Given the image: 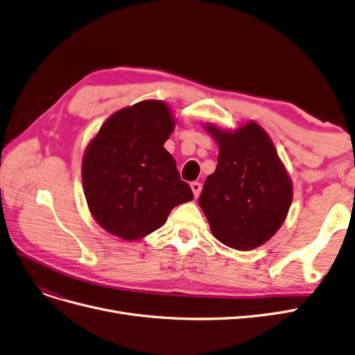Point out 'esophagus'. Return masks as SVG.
I'll use <instances>...</instances> for the list:
<instances>
[{"mask_svg": "<svg viewBox=\"0 0 355 355\" xmlns=\"http://www.w3.org/2000/svg\"><path fill=\"white\" fill-rule=\"evenodd\" d=\"M191 189H192V192H193V196L198 198V196H200V193H201L202 185H201L200 182H192V183H191Z\"/></svg>", "mask_w": 355, "mask_h": 355, "instance_id": "esophagus-1", "label": "esophagus"}]
</instances>
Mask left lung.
Here are the masks:
<instances>
[{
    "instance_id": "left-lung-1",
    "label": "left lung",
    "mask_w": 355,
    "mask_h": 355,
    "mask_svg": "<svg viewBox=\"0 0 355 355\" xmlns=\"http://www.w3.org/2000/svg\"><path fill=\"white\" fill-rule=\"evenodd\" d=\"M207 131L218 143V164L198 204L223 245L237 250L258 248L287 217L293 200L287 170L258 123L248 122L234 132L207 125Z\"/></svg>"
}]
</instances>
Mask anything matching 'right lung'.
Masks as SVG:
<instances>
[{"label":"right lung","instance_id":"add662e5","mask_svg":"<svg viewBox=\"0 0 355 355\" xmlns=\"http://www.w3.org/2000/svg\"><path fill=\"white\" fill-rule=\"evenodd\" d=\"M175 121L164 102L121 109L84 153L81 176L92 216L106 232L137 240L160 229L176 205L193 200L163 147Z\"/></svg>","mask_w":355,"mask_h":355}]
</instances>
